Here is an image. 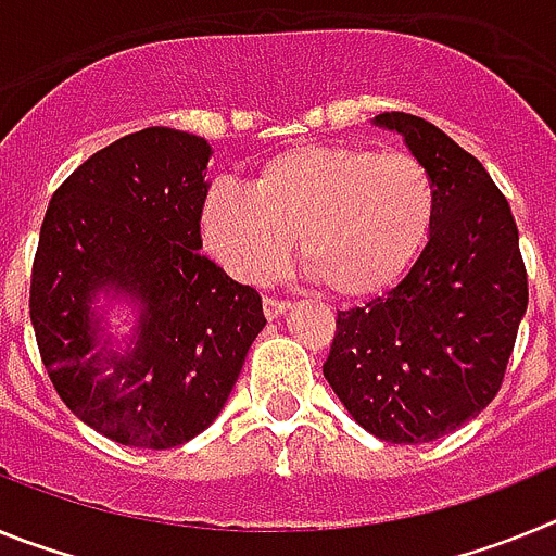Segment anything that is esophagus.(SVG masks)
<instances>
[{"label":"esophagus","mask_w":556,"mask_h":556,"mask_svg":"<svg viewBox=\"0 0 556 556\" xmlns=\"http://www.w3.org/2000/svg\"><path fill=\"white\" fill-rule=\"evenodd\" d=\"M289 308H292V303H289V301H278V298H264V317H267V320H278V317H283Z\"/></svg>","instance_id":"34e87169"}]
</instances>
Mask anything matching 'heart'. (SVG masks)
Segmentation results:
<instances>
[{"label": "heart", "mask_w": 556, "mask_h": 556, "mask_svg": "<svg viewBox=\"0 0 556 556\" xmlns=\"http://www.w3.org/2000/svg\"><path fill=\"white\" fill-rule=\"evenodd\" d=\"M440 191L409 152L294 147L255 172L250 191L217 186L200 230L230 275L264 283L281 275L298 239L306 273L339 298L395 287L429 248Z\"/></svg>", "instance_id": "heart-1"}]
</instances>
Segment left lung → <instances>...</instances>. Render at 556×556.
I'll return each mask as SVG.
<instances>
[{
    "instance_id": "obj_1",
    "label": "left lung",
    "mask_w": 556,
    "mask_h": 556,
    "mask_svg": "<svg viewBox=\"0 0 556 556\" xmlns=\"http://www.w3.org/2000/svg\"><path fill=\"white\" fill-rule=\"evenodd\" d=\"M437 180L429 248L384 298L337 314L323 376L362 429L431 443L498 392L527 314V267L507 198L488 169L431 122L378 113Z\"/></svg>"
}]
</instances>
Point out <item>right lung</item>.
Listing matches in <instances>:
<instances>
[{
	"instance_id": "1",
	"label": "right lung",
	"mask_w": 556,
	"mask_h": 556,
	"mask_svg": "<svg viewBox=\"0 0 556 556\" xmlns=\"http://www.w3.org/2000/svg\"><path fill=\"white\" fill-rule=\"evenodd\" d=\"M211 144L147 127L77 166L41 225L29 320L63 404L130 448L208 429L267 326L262 298L198 253ZM106 301L99 306V298ZM137 312L125 349L104 314Z\"/></svg>"
}]
</instances>
